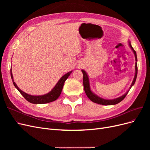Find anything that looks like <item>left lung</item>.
I'll return each instance as SVG.
<instances>
[{
	"mask_svg": "<svg viewBox=\"0 0 150 150\" xmlns=\"http://www.w3.org/2000/svg\"><path fill=\"white\" fill-rule=\"evenodd\" d=\"M129 43V46L130 47V48L132 50L134 54V57H135V60H136V62H135V74H134V77L132 83L131 84V86L129 87V89L127 91V92H126L125 94H124L122 96L117 98L115 99H103L101 98L99 96H97L96 94H94L91 89L90 88V84H89V77L88 75L86 73V72L82 69L81 71H82L83 74V86H84V91L87 95V96L88 97V98L90 99L91 101H92L93 102L97 103V104H102V105H114V104H116L117 103H120L122 100H123L124 98L126 97V96L127 95V94L128 93L129 91L130 90V89L131 88V87L134 84L136 79H137V74H138V66H137V52L134 50V49L133 48V47L131 46V44L130 41H128Z\"/></svg>",
	"mask_w": 150,
	"mask_h": 150,
	"instance_id": "8db88e82",
	"label": "left lung"
}]
</instances>
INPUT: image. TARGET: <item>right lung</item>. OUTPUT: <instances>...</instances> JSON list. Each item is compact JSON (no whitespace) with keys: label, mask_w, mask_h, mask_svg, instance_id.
<instances>
[{"label":"right lung","mask_w":150,"mask_h":150,"mask_svg":"<svg viewBox=\"0 0 150 150\" xmlns=\"http://www.w3.org/2000/svg\"><path fill=\"white\" fill-rule=\"evenodd\" d=\"M72 72V71H71L69 72H67V74H64L63 76H62V78L59 80L57 84L55 85V86H54L53 89L49 93L44 95H39V96H34V95L27 94L26 93L22 91L21 89L19 88V87L17 86V84L14 82V80L13 79V76L12 73V68L11 69V78L12 80L13 84L14 85L16 88L19 91L20 93L22 95V96H23V97H24V98L27 101L33 104H46V103L54 101L55 100H56L59 97L60 94L62 92L63 86H64L65 81L67 79L68 77L69 76V75L71 74Z\"/></svg>","instance_id":"add662e5"}]
</instances>
